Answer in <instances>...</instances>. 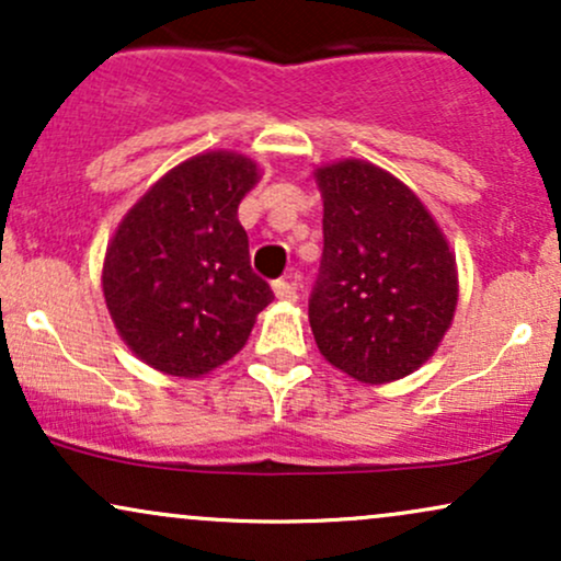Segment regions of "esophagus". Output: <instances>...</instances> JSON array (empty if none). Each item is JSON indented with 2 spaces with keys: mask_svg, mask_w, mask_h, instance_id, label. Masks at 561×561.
<instances>
[{
  "mask_svg": "<svg viewBox=\"0 0 561 561\" xmlns=\"http://www.w3.org/2000/svg\"><path fill=\"white\" fill-rule=\"evenodd\" d=\"M274 295H276V300L295 302V300H298V287H295L293 282L279 279V282H274Z\"/></svg>",
  "mask_w": 561,
  "mask_h": 561,
  "instance_id": "34e87169",
  "label": "esophagus"
}]
</instances>
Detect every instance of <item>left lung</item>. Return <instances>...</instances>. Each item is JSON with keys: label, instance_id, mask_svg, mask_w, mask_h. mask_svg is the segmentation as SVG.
<instances>
[{"label": "left lung", "instance_id": "1", "mask_svg": "<svg viewBox=\"0 0 561 561\" xmlns=\"http://www.w3.org/2000/svg\"><path fill=\"white\" fill-rule=\"evenodd\" d=\"M324 255L308 300L321 356L385 385L430 362L459 302L456 255L424 203L369 160L319 165Z\"/></svg>", "mask_w": 561, "mask_h": 561}]
</instances>
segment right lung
<instances>
[{
  "label": "right lung",
  "instance_id": "add662e5",
  "mask_svg": "<svg viewBox=\"0 0 561 561\" xmlns=\"http://www.w3.org/2000/svg\"><path fill=\"white\" fill-rule=\"evenodd\" d=\"M255 160L210 150L160 176L107 242L102 293L134 356L195 379L234 358L274 300L253 274L237 208L259 184Z\"/></svg>",
  "mask_w": 561,
  "mask_h": 561
}]
</instances>
